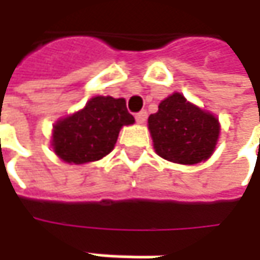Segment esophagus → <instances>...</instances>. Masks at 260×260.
I'll list each match as a JSON object with an SVG mask.
<instances>
[{"mask_svg": "<svg viewBox=\"0 0 260 260\" xmlns=\"http://www.w3.org/2000/svg\"><path fill=\"white\" fill-rule=\"evenodd\" d=\"M146 120H147V111H146V110H142L140 113L136 114V121H137L139 124H143Z\"/></svg>", "mask_w": 260, "mask_h": 260, "instance_id": "34e87169", "label": "esophagus"}]
</instances>
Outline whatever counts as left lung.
I'll list each match as a JSON object with an SVG mask.
<instances>
[{
  "label": "left lung",
  "mask_w": 260,
  "mask_h": 260,
  "mask_svg": "<svg viewBox=\"0 0 260 260\" xmlns=\"http://www.w3.org/2000/svg\"><path fill=\"white\" fill-rule=\"evenodd\" d=\"M149 130L157 155L182 165H195L214 152L220 133L218 120L175 92L149 117Z\"/></svg>",
  "instance_id": "left-lung-1"
}]
</instances>
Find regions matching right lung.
Wrapping results in <instances>:
<instances>
[{
	"instance_id": "right-lung-1",
	"label": "right lung",
	"mask_w": 260,
	"mask_h": 260,
	"mask_svg": "<svg viewBox=\"0 0 260 260\" xmlns=\"http://www.w3.org/2000/svg\"><path fill=\"white\" fill-rule=\"evenodd\" d=\"M133 123L124 98L95 96L85 108L56 123L53 150L68 164L94 162L113 150L120 128Z\"/></svg>"
}]
</instances>
